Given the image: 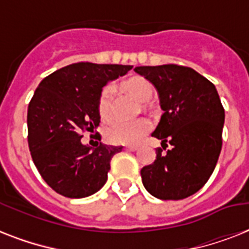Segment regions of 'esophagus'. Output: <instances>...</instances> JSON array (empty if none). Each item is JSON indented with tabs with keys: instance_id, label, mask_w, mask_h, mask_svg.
<instances>
[{
	"instance_id": "34e87169",
	"label": "esophagus",
	"mask_w": 249,
	"mask_h": 249,
	"mask_svg": "<svg viewBox=\"0 0 249 249\" xmlns=\"http://www.w3.org/2000/svg\"><path fill=\"white\" fill-rule=\"evenodd\" d=\"M125 150H126V151H137V150H138V147H137V146H126V147H125Z\"/></svg>"
}]
</instances>
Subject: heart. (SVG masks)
Returning a JSON list of instances; mask_svg holds the SVG:
<instances>
[{
  "instance_id": "1",
  "label": "heart",
  "mask_w": 249,
  "mask_h": 249,
  "mask_svg": "<svg viewBox=\"0 0 249 249\" xmlns=\"http://www.w3.org/2000/svg\"><path fill=\"white\" fill-rule=\"evenodd\" d=\"M123 91L128 93L140 102H144L143 108H147V101H150L154 95V86L141 76H134L125 80L120 84ZM113 89L111 86H106L102 90L99 99H98V112L103 120H108L111 117V103H112ZM150 130V123L144 119L130 121H119L115 123L107 130V140L111 143L116 144H137L140 143L144 134Z\"/></svg>"
}]
</instances>
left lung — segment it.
Returning <instances> with one entry per match:
<instances>
[{
  "instance_id": "8db88e82",
  "label": "left lung",
  "mask_w": 249,
  "mask_h": 249,
  "mask_svg": "<svg viewBox=\"0 0 249 249\" xmlns=\"http://www.w3.org/2000/svg\"><path fill=\"white\" fill-rule=\"evenodd\" d=\"M134 71L154 84L164 111L151 134L161 147L155 161L141 169L144 189L161 200L185 199L207 183L220 156L225 109L218 93L185 66H142Z\"/></svg>"
}]
</instances>
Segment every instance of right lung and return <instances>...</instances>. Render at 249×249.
Listing matches in <instances>:
<instances>
[{"label": "right lung", "mask_w": 249, "mask_h": 249, "mask_svg": "<svg viewBox=\"0 0 249 249\" xmlns=\"http://www.w3.org/2000/svg\"><path fill=\"white\" fill-rule=\"evenodd\" d=\"M130 70L80 62L53 72L37 86L28 105V146L38 173L55 193L79 199L106 183L111 159L123 147L99 143L91 150L81 138L101 123L102 88ZM94 137L101 141L99 133Z\"/></svg>", "instance_id": "1"}]
</instances>
